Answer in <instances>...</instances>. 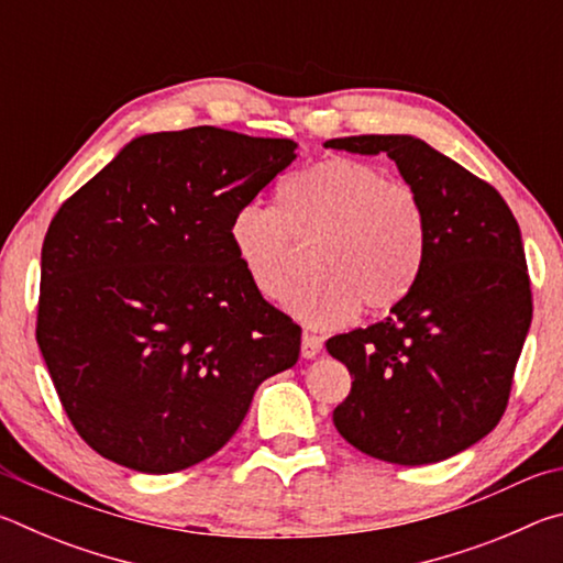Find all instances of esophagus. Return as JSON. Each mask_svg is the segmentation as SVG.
<instances>
[{"mask_svg":"<svg viewBox=\"0 0 563 563\" xmlns=\"http://www.w3.org/2000/svg\"><path fill=\"white\" fill-rule=\"evenodd\" d=\"M300 352H302V357H305V360H312V357H318L320 352H322V338L312 335V332H305V335H302V345H300Z\"/></svg>","mask_w":563,"mask_h":563,"instance_id":"obj_1","label":"esophagus"}]
</instances>
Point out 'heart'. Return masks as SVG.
Wrapping results in <instances>:
<instances>
[{"mask_svg":"<svg viewBox=\"0 0 563 563\" xmlns=\"http://www.w3.org/2000/svg\"><path fill=\"white\" fill-rule=\"evenodd\" d=\"M424 211L417 194L355 158H325L278 186V211L247 203L231 221L235 261L265 300H280L310 245L316 271L283 308L312 330H332L405 298L424 258Z\"/></svg>","mask_w":563,"mask_h":563,"instance_id":"obj_1","label":"heart"}]
</instances>
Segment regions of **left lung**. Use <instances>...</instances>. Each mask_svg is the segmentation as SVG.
I'll list each match as a JSON object with an SVG mask.
<instances>
[{
  "instance_id": "left-lung-1",
  "label": "left lung",
  "mask_w": 563,
  "mask_h": 563,
  "mask_svg": "<svg viewBox=\"0 0 563 563\" xmlns=\"http://www.w3.org/2000/svg\"><path fill=\"white\" fill-rule=\"evenodd\" d=\"M387 154L424 211V258L389 318L328 340L352 387L332 422L375 460L442 462L487 437L507 409L531 325L517 218L487 180L415 136L330 139Z\"/></svg>"
}]
</instances>
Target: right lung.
<instances>
[{
    "label": "right lung",
    "mask_w": 563,
    "mask_h": 563,
    "mask_svg": "<svg viewBox=\"0 0 563 563\" xmlns=\"http://www.w3.org/2000/svg\"><path fill=\"white\" fill-rule=\"evenodd\" d=\"M290 139L196 126L133 139L64 201L42 245L36 342L74 430L146 474L231 440L300 328L253 288L235 211L295 161Z\"/></svg>",
    "instance_id": "obj_1"
}]
</instances>
